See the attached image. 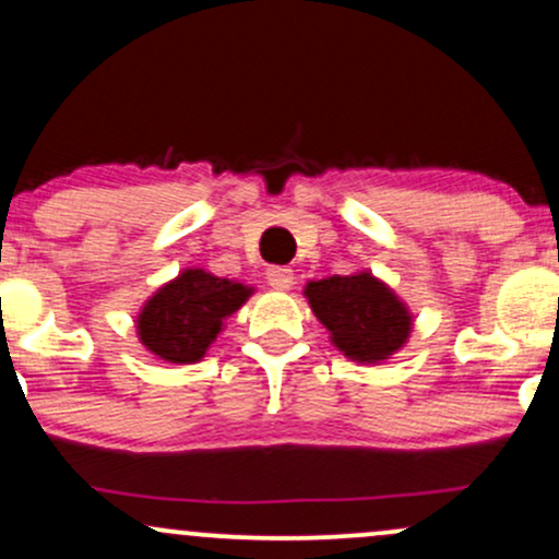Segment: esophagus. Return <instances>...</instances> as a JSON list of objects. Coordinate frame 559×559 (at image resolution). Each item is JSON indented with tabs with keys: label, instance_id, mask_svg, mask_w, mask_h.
I'll list each match as a JSON object with an SVG mask.
<instances>
[{
	"label": "esophagus",
	"instance_id": "obj_1",
	"mask_svg": "<svg viewBox=\"0 0 559 559\" xmlns=\"http://www.w3.org/2000/svg\"><path fill=\"white\" fill-rule=\"evenodd\" d=\"M267 284H271L275 292H288V288L294 286V271L292 267H284V265H273L267 267Z\"/></svg>",
	"mask_w": 559,
	"mask_h": 559
}]
</instances>
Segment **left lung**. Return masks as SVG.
<instances>
[{"label":"left lung","mask_w":559,"mask_h":559,"mask_svg":"<svg viewBox=\"0 0 559 559\" xmlns=\"http://www.w3.org/2000/svg\"><path fill=\"white\" fill-rule=\"evenodd\" d=\"M305 297L344 357L362 365L389 360L407 344L413 316L373 273L329 275L310 281Z\"/></svg>","instance_id":"obj_1"}]
</instances>
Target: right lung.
<instances>
[{
    "instance_id": "add662e5",
    "label": "right lung",
    "mask_w": 559,
    "mask_h": 559,
    "mask_svg": "<svg viewBox=\"0 0 559 559\" xmlns=\"http://www.w3.org/2000/svg\"><path fill=\"white\" fill-rule=\"evenodd\" d=\"M252 292L254 288L239 281L189 267L170 284L157 288L141 307L136 320L139 342L165 362H199L223 331V320L234 316Z\"/></svg>"
}]
</instances>
